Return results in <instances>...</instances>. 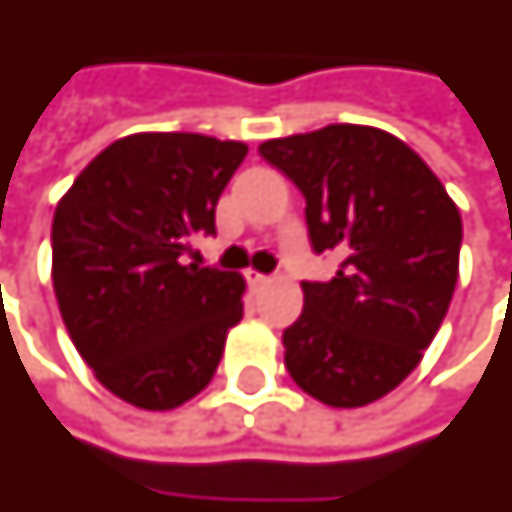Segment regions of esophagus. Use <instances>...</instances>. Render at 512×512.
<instances>
[{
    "mask_svg": "<svg viewBox=\"0 0 512 512\" xmlns=\"http://www.w3.org/2000/svg\"><path fill=\"white\" fill-rule=\"evenodd\" d=\"M245 278H248L251 286H267V283H270V275H264V272H256V270L245 272Z\"/></svg>",
    "mask_w": 512,
    "mask_h": 512,
    "instance_id": "obj_1",
    "label": "esophagus"
}]
</instances>
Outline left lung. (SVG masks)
Wrapping results in <instances>:
<instances>
[{
    "label": "left lung",
    "mask_w": 512,
    "mask_h": 512,
    "mask_svg": "<svg viewBox=\"0 0 512 512\" xmlns=\"http://www.w3.org/2000/svg\"><path fill=\"white\" fill-rule=\"evenodd\" d=\"M305 196L316 253L346 259L333 281H302L286 368L335 409L379 401L412 374L442 327L461 253V212L425 160L368 125H327L259 147Z\"/></svg>",
    "instance_id": "1"
}]
</instances>
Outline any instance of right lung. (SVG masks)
Masks as SVG:
<instances>
[{"label":"right lung","instance_id":"add662e5","mask_svg":"<svg viewBox=\"0 0 512 512\" xmlns=\"http://www.w3.org/2000/svg\"><path fill=\"white\" fill-rule=\"evenodd\" d=\"M248 155L201 133H133L81 171L54 212L51 278L98 382L147 412L177 409L218 371L242 319L240 272L188 264Z\"/></svg>","mask_w":512,"mask_h":512}]
</instances>
